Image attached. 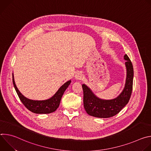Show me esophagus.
<instances>
[{"label": "esophagus", "mask_w": 151, "mask_h": 151, "mask_svg": "<svg viewBox=\"0 0 151 151\" xmlns=\"http://www.w3.org/2000/svg\"><path fill=\"white\" fill-rule=\"evenodd\" d=\"M83 78V74L81 72H77L75 73V78L76 79H81Z\"/></svg>", "instance_id": "34e87169"}]
</instances>
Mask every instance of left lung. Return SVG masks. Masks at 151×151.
<instances>
[{
  "mask_svg": "<svg viewBox=\"0 0 151 151\" xmlns=\"http://www.w3.org/2000/svg\"><path fill=\"white\" fill-rule=\"evenodd\" d=\"M124 58L126 60V81L123 91L116 98L111 100L101 99L85 84L82 85L83 106L88 115L97 118H110L118 114L128 103L133 90L134 70L132 63L127 54L124 56Z\"/></svg>",
  "mask_w": 151,
  "mask_h": 151,
  "instance_id": "8db88e82",
  "label": "left lung"
}]
</instances>
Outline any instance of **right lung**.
<instances>
[{
    "mask_svg": "<svg viewBox=\"0 0 151 151\" xmlns=\"http://www.w3.org/2000/svg\"><path fill=\"white\" fill-rule=\"evenodd\" d=\"M12 82L15 91L23 104L30 111L38 114H47L54 112L57 110L60 105L61 97L69 87L71 81H68L64 83L58 89L56 93L51 98L45 100H33L24 97L21 94L15 85L14 75L12 73Z\"/></svg>",
    "mask_w": 151,
    "mask_h": 151,
    "instance_id": "right-lung-1",
    "label": "right lung"
}]
</instances>
